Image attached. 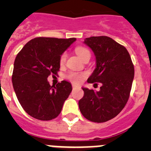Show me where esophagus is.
<instances>
[{
  "instance_id": "esophagus-1",
  "label": "esophagus",
  "mask_w": 151,
  "mask_h": 151,
  "mask_svg": "<svg viewBox=\"0 0 151 151\" xmlns=\"http://www.w3.org/2000/svg\"><path fill=\"white\" fill-rule=\"evenodd\" d=\"M77 88V86L76 85H73V89H75V88Z\"/></svg>"
}]
</instances>
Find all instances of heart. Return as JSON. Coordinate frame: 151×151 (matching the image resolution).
I'll list each match as a JSON object with an SVG mask.
<instances>
[{
  "label": "heart",
  "mask_w": 151,
  "mask_h": 151,
  "mask_svg": "<svg viewBox=\"0 0 151 151\" xmlns=\"http://www.w3.org/2000/svg\"><path fill=\"white\" fill-rule=\"evenodd\" d=\"M76 53L77 55L82 59L84 57H85L86 54H90V52L88 49H86L84 47H77L76 48ZM66 57V53H63V54L61 55L60 59V63L61 65L65 63ZM86 76V73H76V72H69L67 75H66V78L69 80H70L71 82H74V83H80L82 82V80L83 79V78Z\"/></svg>",
  "instance_id": "heart-1"
}]
</instances>
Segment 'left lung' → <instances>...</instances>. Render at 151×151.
I'll return each instance as SVG.
<instances>
[{
    "mask_svg": "<svg viewBox=\"0 0 151 151\" xmlns=\"http://www.w3.org/2000/svg\"><path fill=\"white\" fill-rule=\"evenodd\" d=\"M84 43L93 50L96 58V68L88 82H101L102 86L99 91L82 88L84 96L78 106L87 119L104 122L125 107L134 79V65L125 47L110 37H90Z\"/></svg>",
    "mask_w": 151,
    "mask_h": 151,
    "instance_id": "8db88e82",
    "label": "left lung"
}]
</instances>
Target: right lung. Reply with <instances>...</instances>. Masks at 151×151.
I'll use <instances>...</instances> for the list:
<instances>
[{"mask_svg":"<svg viewBox=\"0 0 151 151\" xmlns=\"http://www.w3.org/2000/svg\"><path fill=\"white\" fill-rule=\"evenodd\" d=\"M75 41L76 38H35L17 54L12 76L13 89L23 110L33 118L51 120L60 113L72 85L63 80L50 86L47 77L57 75L61 55Z\"/></svg>","mask_w":151,"mask_h":151,"instance_id":"obj_1","label":"right lung"}]
</instances>
